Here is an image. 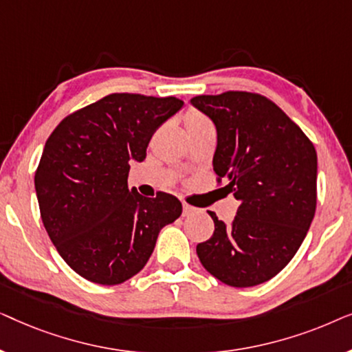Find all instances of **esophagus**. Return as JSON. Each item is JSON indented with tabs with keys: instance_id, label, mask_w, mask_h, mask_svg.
I'll return each instance as SVG.
<instances>
[{
	"instance_id": "obj_1",
	"label": "esophagus",
	"mask_w": 352,
	"mask_h": 352,
	"mask_svg": "<svg viewBox=\"0 0 352 352\" xmlns=\"http://www.w3.org/2000/svg\"><path fill=\"white\" fill-rule=\"evenodd\" d=\"M192 211H194V206H190V205H187V204H182V214L189 216Z\"/></svg>"
}]
</instances>
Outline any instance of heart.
I'll use <instances>...</instances> for the list:
<instances>
[{
	"label": "heart",
	"instance_id": "heart-1",
	"mask_svg": "<svg viewBox=\"0 0 352 352\" xmlns=\"http://www.w3.org/2000/svg\"><path fill=\"white\" fill-rule=\"evenodd\" d=\"M186 128L189 134H199L204 131H214L213 123L211 120L206 117L205 113L199 112V110H190L186 117Z\"/></svg>",
	"mask_w": 352,
	"mask_h": 352
}]
</instances>
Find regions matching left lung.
I'll list each match as a JSON object with an SVG mask.
<instances>
[{"label": "left lung", "mask_w": 352, "mask_h": 352, "mask_svg": "<svg viewBox=\"0 0 352 352\" xmlns=\"http://www.w3.org/2000/svg\"><path fill=\"white\" fill-rule=\"evenodd\" d=\"M213 120L218 182L240 201L232 224L211 213L214 232L197 245L200 263L226 285L254 287L277 276L305 240L317 204V153L283 110L256 93L195 96Z\"/></svg>", "instance_id": "left-lung-1"}]
</instances>
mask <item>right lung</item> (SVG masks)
<instances>
[{
    "mask_svg": "<svg viewBox=\"0 0 352 352\" xmlns=\"http://www.w3.org/2000/svg\"><path fill=\"white\" fill-rule=\"evenodd\" d=\"M177 98L113 93L67 115L47 138L35 173L43 224L64 261L86 280L118 285L141 271L181 201L128 189L152 134L182 107Z\"/></svg>",
    "mask_w": 352,
    "mask_h": 352,
    "instance_id": "add662e5",
    "label": "right lung"
}]
</instances>
